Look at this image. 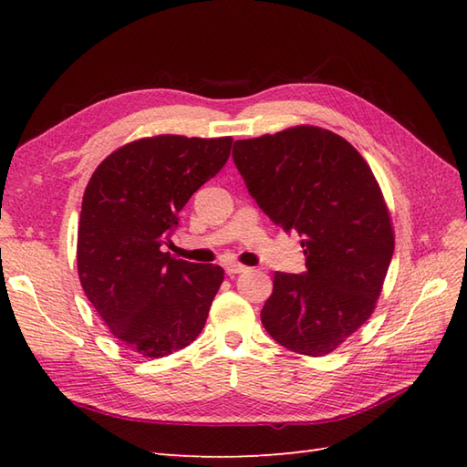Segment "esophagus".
<instances>
[{
	"instance_id": "1",
	"label": "esophagus",
	"mask_w": 467,
	"mask_h": 467,
	"mask_svg": "<svg viewBox=\"0 0 467 467\" xmlns=\"http://www.w3.org/2000/svg\"><path fill=\"white\" fill-rule=\"evenodd\" d=\"M224 271H226V275H239V273H244V271H246V266L236 265V263H228V265L224 266Z\"/></svg>"
}]
</instances>
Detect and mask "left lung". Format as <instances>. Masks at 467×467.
I'll return each mask as SVG.
<instances>
[{"label": "left lung", "mask_w": 467, "mask_h": 467, "mask_svg": "<svg viewBox=\"0 0 467 467\" xmlns=\"http://www.w3.org/2000/svg\"><path fill=\"white\" fill-rule=\"evenodd\" d=\"M251 196L303 236L306 271L275 273L261 321L276 343L323 357L369 319L393 256V226L369 164L331 130L295 126L233 150Z\"/></svg>", "instance_id": "left-lung-1"}]
</instances>
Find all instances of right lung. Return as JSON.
<instances>
[{"label":"right lung","instance_id":"obj_1","mask_svg":"<svg viewBox=\"0 0 467 467\" xmlns=\"http://www.w3.org/2000/svg\"><path fill=\"white\" fill-rule=\"evenodd\" d=\"M233 138H140L104 158L86 186L78 275L108 329L142 357L191 345L224 279L218 265L162 253L178 213L226 164Z\"/></svg>","mask_w":467,"mask_h":467}]
</instances>
